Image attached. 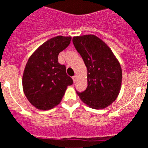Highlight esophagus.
Masks as SVG:
<instances>
[{"label":"esophagus","instance_id":"obj_1","mask_svg":"<svg viewBox=\"0 0 148 148\" xmlns=\"http://www.w3.org/2000/svg\"><path fill=\"white\" fill-rule=\"evenodd\" d=\"M72 79H73V82H76V81H77V75L74 76V77H72Z\"/></svg>","mask_w":148,"mask_h":148}]
</instances>
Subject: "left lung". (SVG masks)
Masks as SVG:
<instances>
[{
	"label": "left lung",
	"mask_w": 148,
	"mask_h": 148,
	"mask_svg": "<svg viewBox=\"0 0 148 148\" xmlns=\"http://www.w3.org/2000/svg\"><path fill=\"white\" fill-rule=\"evenodd\" d=\"M72 41L88 71V87L84 92H77V95L90 108H106L115 101L121 90L122 69L119 61L107 44L96 36H74Z\"/></svg>",
	"instance_id": "8db88e82"
}]
</instances>
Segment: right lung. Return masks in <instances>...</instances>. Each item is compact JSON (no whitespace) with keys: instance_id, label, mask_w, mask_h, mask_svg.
Wrapping results in <instances>:
<instances>
[{"instance_id":"add662e5","label":"right lung","mask_w":148,"mask_h":148,"mask_svg":"<svg viewBox=\"0 0 148 148\" xmlns=\"http://www.w3.org/2000/svg\"><path fill=\"white\" fill-rule=\"evenodd\" d=\"M71 36H58L45 41L30 55L23 76L24 93L38 110H48L61 101L67 87L73 84L58 55L70 45Z\"/></svg>"}]
</instances>
